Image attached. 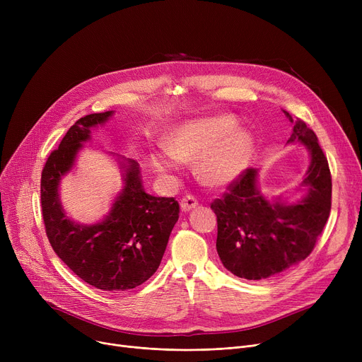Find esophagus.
Returning <instances> with one entry per match:
<instances>
[{"mask_svg": "<svg viewBox=\"0 0 362 362\" xmlns=\"http://www.w3.org/2000/svg\"><path fill=\"white\" fill-rule=\"evenodd\" d=\"M197 206H198V201L194 197H191V195H187V197L180 199V210L183 213L191 211V210H194V208H197Z\"/></svg>", "mask_w": 362, "mask_h": 362, "instance_id": "esophagus-1", "label": "esophagus"}]
</instances>
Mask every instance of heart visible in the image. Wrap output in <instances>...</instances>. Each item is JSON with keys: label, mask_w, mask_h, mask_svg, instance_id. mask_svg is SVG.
Here are the masks:
<instances>
[{"label": "heart", "mask_w": 362, "mask_h": 362, "mask_svg": "<svg viewBox=\"0 0 362 362\" xmlns=\"http://www.w3.org/2000/svg\"><path fill=\"white\" fill-rule=\"evenodd\" d=\"M167 154L149 156L157 173L176 171L177 161L197 160V175L208 186L224 187L238 180L248 168L255 138L252 132L238 126L232 114H214L185 120L171 127L163 139Z\"/></svg>", "instance_id": "1"}]
</instances>
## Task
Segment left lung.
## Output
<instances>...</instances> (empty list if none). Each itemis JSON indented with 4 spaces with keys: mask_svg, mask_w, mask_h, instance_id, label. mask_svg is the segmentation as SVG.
<instances>
[{
    "mask_svg": "<svg viewBox=\"0 0 362 362\" xmlns=\"http://www.w3.org/2000/svg\"><path fill=\"white\" fill-rule=\"evenodd\" d=\"M288 144H300L310 154L305 177L295 191L299 201L284 195L265 197L258 186V168H248L221 199L211 204L217 216V252L224 267L246 280L269 279L305 259L325 229L332 206V176L325 152L305 122H293Z\"/></svg>",
    "mask_w": 362,
    "mask_h": 362,
    "instance_id": "obj_1",
    "label": "left lung"
}]
</instances>
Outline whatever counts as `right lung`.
<instances>
[{
  "label": "right lung",
  "mask_w": 362,
  "mask_h": 362,
  "mask_svg": "<svg viewBox=\"0 0 362 362\" xmlns=\"http://www.w3.org/2000/svg\"><path fill=\"white\" fill-rule=\"evenodd\" d=\"M114 111L95 112L76 122L51 152L41 177L45 232L54 252L90 286L127 291L146 281L158 269L171 230L179 220L175 198L145 192L139 164L111 154L122 171L123 187L103 220L83 224L71 220L60 199V185L76 165L92 129L104 126Z\"/></svg>",
  "instance_id": "obj_1"
}]
</instances>
